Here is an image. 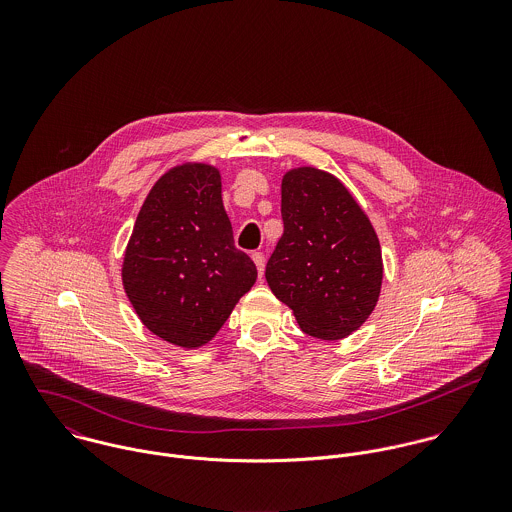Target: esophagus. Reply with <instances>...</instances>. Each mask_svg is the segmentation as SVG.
Masks as SVG:
<instances>
[{"instance_id": "34e87169", "label": "esophagus", "mask_w": 512, "mask_h": 512, "mask_svg": "<svg viewBox=\"0 0 512 512\" xmlns=\"http://www.w3.org/2000/svg\"><path fill=\"white\" fill-rule=\"evenodd\" d=\"M252 260H254L256 268H258V274H260V278H262V274H264V266H266V258H264V254H262V252H254V254H252Z\"/></svg>"}]
</instances>
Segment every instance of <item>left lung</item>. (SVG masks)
I'll return each mask as SVG.
<instances>
[{
	"mask_svg": "<svg viewBox=\"0 0 512 512\" xmlns=\"http://www.w3.org/2000/svg\"><path fill=\"white\" fill-rule=\"evenodd\" d=\"M284 234L266 282L301 331L339 341L374 311L382 288V250L374 226L331 173L303 165L282 177Z\"/></svg>",
	"mask_w": 512,
	"mask_h": 512,
	"instance_id": "left-lung-1",
	"label": "left lung"
}]
</instances>
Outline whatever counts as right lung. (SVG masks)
<instances>
[{
    "instance_id": "obj_1",
    "label": "right lung",
    "mask_w": 512,
    "mask_h": 512,
    "mask_svg": "<svg viewBox=\"0 0 512 512\" xmlns=\"http://www.w3.org/2000/svg\"><path fill=\"white\" fill-rule=\"evenodd\" d=\"M220 171L187 161L165 171L140 209L122 262V284L140 321L159 339L199 349L256 282L234 246Z\"/></svg>"
}]
</instances>
